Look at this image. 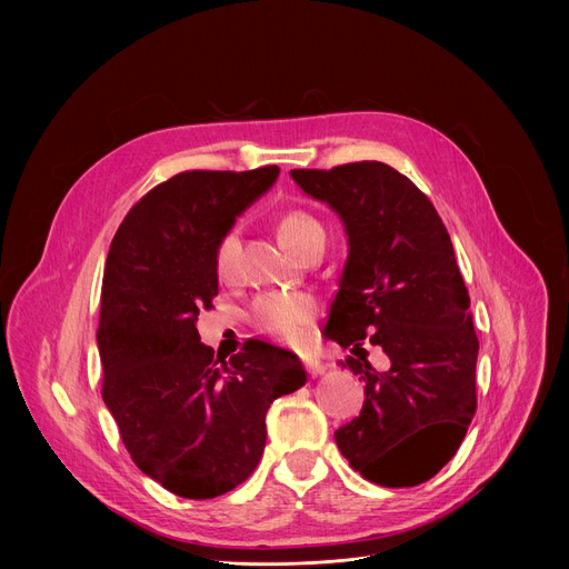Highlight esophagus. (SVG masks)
<instances>
[{
  "label": "esophagus",
  "mask_w": 569,
  "mask_h": 569,
  "mask_svg": "<svg viewBox=\"0 0 569 569\" xmlns=\"http://www.w3.org/2000/svg\"><path fill=\"white\" fill-rule=\"evenodd\" d=\"M303 365H306L310 376H321L323 371H327V365H323V360L319 356H315V353L303 356Z\"/></svg>",
  "instance_id": "esophagus-1"
}]
</instances>
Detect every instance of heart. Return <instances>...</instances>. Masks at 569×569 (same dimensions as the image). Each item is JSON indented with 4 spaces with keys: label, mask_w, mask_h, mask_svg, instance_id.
<instances>
[{
    "label": "heart",
    "mask_w": 569,
    "mask_h": 569,
    "mask_svg": "<svg viewBox=\"0 0 569 569\" xmlns=\"http://www.w3.org/2000/svg\"><path fill=\"white\" fill-rule=\"evenodd\" d=\"M279 238L283 246L297 254L303 246H308L315 238H327L323 224L308 211L295 209L288 211L279 220ZM240 252V238L238 231H227L216 246V270L220 277H231L238 263ZM315 315V301L306 295H266L254 306V319L259 329L283 338L295 340L306 323Z\"/></svg>",
    "instance_id": "1"
}]
</instances>
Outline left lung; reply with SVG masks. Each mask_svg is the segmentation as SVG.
Instances as JSON below:
<instances>
[{"instance_id": "1", "label": "left lung", "mask_w": 569, "mask_h": 569, "mask_svg": "<svg viewBox=\"0 0 569 569\" xmlns=\"http://www.w3.org/2000/svg\"><path fill=\"white\" fill-rule=\"evenodd\" d=\"M290 178L329 204L347 231L349 254L323 336L357 356L342 367L365 382V405L336 443L373 483L428 481L455 457L477 408L479 342L446 224L382 161L295 169ZM362 339L386 351L385 370L370 367Z\"/></svg>"}]
</instances>
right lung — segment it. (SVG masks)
I'll use <instances>...</instances> for the list:
<instances>
[{
    "label": "right lung",
    "mask_w": 569,
    "mask_h": 569,
    "mask_svg": "<svg viewBox=\"0 0 569 569\" xmlns=\"http://www.w3.org/2000/svg\"><path fill=\"white\" fill-rule=\"evenodd\" d=\"M277 178L279 167L180 173L128 211L108 252L103 400L137 468L180 498L209 500L246 481L272 400L306 385L292 351L252 340L224 360L196 329L218 295V240Z\"/></svg>",
    "instance_id": "right-lung-1"
}]
</instances>
